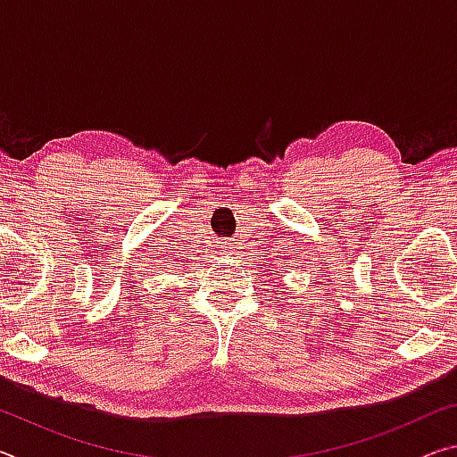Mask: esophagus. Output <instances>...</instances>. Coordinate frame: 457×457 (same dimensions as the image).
<instances>
[{"label":"esophagus","mask_w":457,"mask_h":457,"mask_svg":"<svg viewBox=\"0 0 457 457\" xmlns=\"http://www.w3.org/2000/svg\"><path fill=\"white\" fill-rule=\"evenodd\" d=\"M234 244H236L234 237H228L226 242H220L218 244V252L221 253V256H231V253H234V250H236Z\"/></svg>","instance_id":"obj_1"}]
</instances>
